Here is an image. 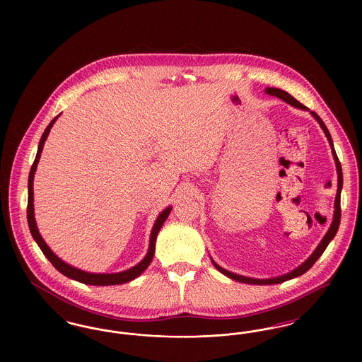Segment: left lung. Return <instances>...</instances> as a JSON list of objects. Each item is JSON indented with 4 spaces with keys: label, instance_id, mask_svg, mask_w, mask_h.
I'll use <instances>...</instances> for the list:
<instances>
[{
    "label": "left lung",
    "instance_id": "8db88e82",
    "mask_svg": "<svg viewBox=\"0 0 362 362\" xmlns=\"http://www.w3.org/2000/svg\"><path fill=\"white\" fill-rule=\"evenodd\" d=\"M266 93L273 95V96H276V98L282 99L284 102L291 104L293 107H297V108H301V110H308L305 105H303L300 102H297V100L293 98L292 95H289L286 90H282V89H278V88H266ZM310 114H312V117H313L316 121L319 122L320 127L323 129V132H325V134H326V137H327L328 142H329V146H331V149H332V156H334L335 164H337V173H338V191H337V198H335L334 220H332V223H331V226H329L327 233L325 235L323 240L320 241V244L316 247V250L313 251V254L310 255V258L307 259L303 264H300L297 269H294L293 272L288 273V274H285V276H276V278H267V279H257V278L239 276V274H235V273H230V272L225 270V269H223L221 266H218V264L211 259V262H213L214 267H216L220 273H223L224 276H229L230 279H235V281H239V282H244V284H252V285H274V284H282V282H285V281H288V279H292V278H296V276H303L304 273H307V272L310 270V267L315 264V262H316L317 259L320 258V255H322V254L325 252V250L327 248L328 243L334 239V236H335V235H337V232H338L339 223H341V189H342V185H344L342 167H341V163H339L338 156L335 153L334 144H332V139H331V136H329V132H328L327 126L325 124V122L320 119V117H319L316 112L310 111Z\"/></svg>",
    "mask_w": 362,
    "mask_h": 362
}]
</instances>
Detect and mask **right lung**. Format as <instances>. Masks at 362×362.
Returning <instances> with one entry per match:
<instances>
[{
	"mask_svg": "<svg viewBox=\"0 0 362 362\" xmlns=\"http://www.w3.org/2000/svg\"><path fill=\"white\" fill-rule=\"evenodd\" d=\"M59 115H57L54 119H52L49 126L46 127L45 133L42 134V138L39 141V146H37V153L35 157L34 164L31 167V171H30V176H28V205H27V220H28V226H30V230H31V235L34 238V240L37 243L39 248L42 250V252L45 254V257L49 259L52 262V266L59 272L62 273L64 276L71 278L74 281H78L81 284H86V285H95V286H108V285H119V284H126L134 278H137L138 276H141L146 269L148 266L151 264L153 255H155V247H156V238H157V233L160 230V228L163 226V224L165 223L167 217L170 216L173 207L168 206L165 210H163L157 220H156L155 225H153V229H152V233H151V240H149V250H148V254L146 257L142 259L138 264H136L134 267L129 269V270H124L121 273H112V274H95V273H88L84 270H80V269H76L73 266H70L68 263H65L62 259L58 258L52 250L50 247L46 244V241L43 240V238L40 236L39 230H37V226H36V221H35L34 214V175L36 171V167H37V163H39V158H40V153L43 151V145L47 139V136L50 133V129L52 127V124L55 123V121L58 119Z\"/></svg>",
	"mask_w": 362,
	"mask_h": 362,
	"instance_id": "add662e5",
	"label": "right lung"
}]
</instances>
